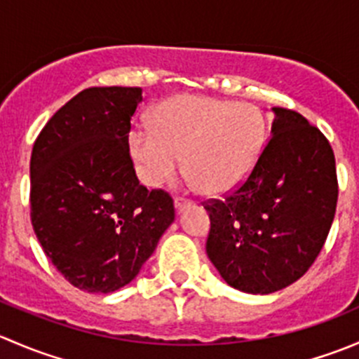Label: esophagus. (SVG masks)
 I'll return each mask as SVG.
<instances>
[{
    "mask_svg": "<svg viewBox=\"0 0 359 359\" xmlns=\"http://www.w3.org/2000/svg\"><path fill=\"white\" fill-rule=\"evenodd\" d=\"M173 205H175L177 212H180V210H182L184 206H189V205H191V201H189V200H186V198H179V196H177V198H175V201H173Z\"/></svg>",
    "mask_w": 359,
    "mask_h": 359,
    "instance_id": "obj_1",
    "label": "esophagus"
}]
</instances>
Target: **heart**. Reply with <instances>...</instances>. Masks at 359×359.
I'll use <instances>...</instances> for the list:
<instances>
[{"label": "heart", "mask_w": 359, "mask_h": 359, "mask_svg": "<svg viewBox=\"0 0 359 359\" xmlns=\"http://www.w3.org/2000/svg\"><path fill=\"white\" fill-rule=\"evenodd\" d=\"M264 135L262 114L250 104L179 95L153 111L151 128L128 133V147L146 186L165 184L184 161L201 193L215 196L233 191L250 175Z\"/></svg>", "instance_id": "1"}]
</instances>
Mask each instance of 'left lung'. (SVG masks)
<instances>
[{
    "label": "left lung",
    "mask_w": 359,
    "mask_h": 359,
    "mask_svg": "<svg viewBox=\"0 0 359 359\" xmlns=\"http://www.w3.org/2000/svg\"><path fill=\"white\" fill-rule=\"evenodd\" d=\"M271 139L240 189L210 200L206 253L229 287L273 293L306 274L334 222L335 156L299 112L273 107Z\"/></svg>",
    "instance_id": "obj_1"
}]
</instances>
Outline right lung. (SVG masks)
<instances>
[{"instance_id":"obj_1","label":"right lung","mask_w":359,"mask_h":359,"mask_svg":"<svg viewBox=\"0 0 359 359\" xmlns=\"http://www.w3.org/2000/svg\"><path fill=\"white\" fill-rule=\"evenodd\" d=\"M137 86H93L50 118L31 154V222L60 274L79 290L128 285L175 219L163 189L140 186L128 133Z\"/></svg>"}]
</instances>
